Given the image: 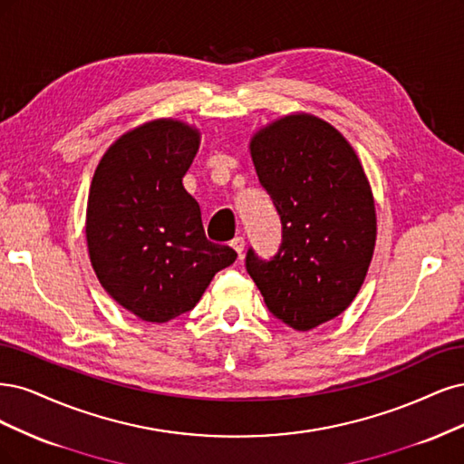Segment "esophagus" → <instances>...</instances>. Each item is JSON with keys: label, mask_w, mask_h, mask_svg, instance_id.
<instances>
[{"label": "esophagus", "mask_w": 464, "mask_h": 464, "mask_svg": "<svg viewBox=\"0 0 464 464\" xmlns=\"http://www.w3.org/2000/svg\"><path fill=\"white\" fill-rule=\"evenodd\" d=\"M231 246L235 248V252L238 254V256H241L243 250H245V238L243 237H235L233 241H231Z\"/></svg>", "instance_id": "obj_1"}]
</instances>
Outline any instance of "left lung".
Returning <instances> with one entry per match:
<instances>
[{"label": "left lung", "mask_w": 464, "mask_h": 464, "mask_svg": "<svg viewBox=\"0 0 464 464\" xmlns=\"http://www.w3.org/2000/svg\"><path fill=\"white\" fill-rule=\"evenodd\" d=\"M250 158L283 226L276 256L248 250L246 272L276 318L308 332L345 312L376 246V204L362 161L312 113H289L250 137Z\"/></svg>", "instance_id": "8db88e82"}]
</instances>
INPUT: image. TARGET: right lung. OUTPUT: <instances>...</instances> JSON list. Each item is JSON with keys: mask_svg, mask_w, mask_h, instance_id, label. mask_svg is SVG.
I'll return each mask as SVG.
<instances>
[{"mask_svg": "<svg viewBox=\"0 0 464 464\" xmlns=\"http://www.w3.org/2000/svg\"><path fill=\"white\" fill-rule=\"evenodd\" d=\"M200 130L161 117L121 134L102 156L86 204V246L100 285L134 316L166 324L200 301L235 262L206 238L183 187Z\"/></svg>", "mask_w": 464, "mask_h": 464, "instance_id": "right-lung-1", "label": "right lung"}]
</instances>
